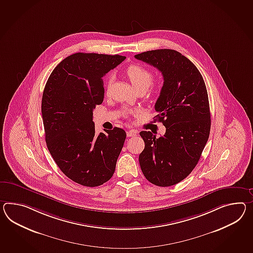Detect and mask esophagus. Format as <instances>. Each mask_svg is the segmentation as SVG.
Returning a JSON list of instances; mask_svg holds the SVG:
<instances>
[{
  "mask_svg": "<svg viewBox=\"0 0 253 253\" xmlns=\"http://www.w3.org/2000/svg\"><path fill=\"white\" fill-rule=\"evenodd\" d=\"M137 135V131H136L135 129H129L127 131V136L128 137H134V136Z\"/></svg>",
  "mask_w": 253,
  "mask_h": 253,
  "instance_id": "1",
  "label": "esophagus"
}]
</instances>
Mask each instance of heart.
Instances as JSON below:
<instances>
[{"mask_svg": "<svg viewBox=\"0 0 253 253\" xmlns=\"http://www.w3.org/2000/svg\"><path fill=\"white\" fill-rule=\"evenodd\" d=\"M125 73L127 75L130 83L132 84V86L135 87L136 89L141 88V87L147 88L153 81V73L149 70L148 68H144V67L137 65V64L130 65L129 68L126 69ZM111 81H112V77L110 76L107 81V91L109 90V87L111 86ZM162 82L163 81L160 80L157 82V84L161 85Z\"/></svg>", "mask_w": 253, "mask_h": 253, "instance_id": "obj_1", "label": "heart"}]
</instances>
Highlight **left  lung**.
Returning <instances> with one entry per match:
<instances>
[{
	"label": "left lung",
	"instance_id": "left-lung-1",
	"mask_svg": "<svg viewBox=\"0 0 253 253\" xmlns=\"http://www.w3.org/2000/svg\"><path fill=\"white\" fill-rule=\"evenodd\" d=\"M162 72L164 85L155 103L165 135L142 130L145 147L139 163L145 178L158 186L181 182L193 171L209 140L210 102L203 77L187 57L172 49L135 55Z\"/></svg>",
	"mask_w": 253,
	"mask_h": 253
}]
</instances>
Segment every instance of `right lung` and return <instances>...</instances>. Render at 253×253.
Instances as JSON below:
<instances>
[{
  "mask_svg": "<svg viewBox=\"0 0 253 253\" xmlns=\"http://www.w3.org/2000/svg\"><path fill=\"white\" fill-rule=\"evenodd\" d=\"M126 57L76 53L52 71L43 89L45 142L62 172L80 185L95 187L113 175L125 130L95 133L93 110L104 99L102 77Z\"/></svg>",
  "mask_w": 253,
  "mask_h": 253,
  "instance_id": "right-lung-1",
  "label": "right lung"
}]
</instances>
